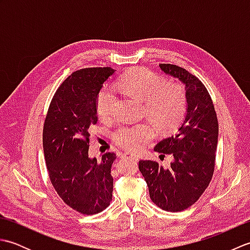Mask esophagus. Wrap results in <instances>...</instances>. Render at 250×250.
Wrapping results in <instances>:
<instances>
[{"mask_svg":"<svg viewBox=\"0 0 250 250\" xmlns=\"http://www.w3.org/2000/svg\"><path fill=\"white\" fill-rule=\"evenodd\" d=\"M122 157L126 159H131V160H135V161L139 160V157H137L135 153H132V152H124L122 153Z\"/></svg>","mask_w":250,"mask_h":250,"instance_id":"34e87169","label":"esophagus"}]
</instances>
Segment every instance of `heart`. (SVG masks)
Listing matches in <instances>:
<instances>
[{
  "instance_id": "b5f03b06",
  "label": "heart",
  "mask_w": 250,
  "mask_h": 250,
  "mask_svg": "<svg viewBox=\"0 0 250 250\" xmlns=\"http://www.w3.org/2000/svg\"><path fill=\"white\" fill-rule=\"evenodd\" d=\"M119 86L129 97L144 102L145 114L160 133H169L183 121L187 110V95L179 83H167L146 68H133L121 76ZM117 97L109 86H104L97 97V111L101 118L114 115ZM155 135L148 124L125 125L114 134L118 144L131 151L141 150Z\"/></svg>"
}]
</instances>
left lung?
<instances>
[{
  "label": "left lung",
  "mask_w": 250,
  "mask_h": 250,
  "mask_svg": "<svg viewBox=\"0 0 250 250\" xmlns=\"http://www.w3.org/2000/svg\"><path fill=\"white\" fill-rule=\"evenodd\" d=\"M167 75L185 84L187 110L176 134L159 142L155 150L171 155V167L141 160L151 201L167 211H182L199 200L210 183L218 143V120L210 95L203 83L187 70L159 64Z\"/></svg>",
  "instance_id": "left-lung-1"
}]
</instances>
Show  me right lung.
<instances>
[{
    "mask_svg": "<svg viewBox=\"0 0 250 250\" xmlns=\"http://www.w3.org/2000/svg\"><path fill=\"white\" fill-rule=\"evenodd\" d=\"M115 73L111 67H89L72 73L58 88L43 130L44 156L54 188L73 209L93 215L113 198L111 164L116 153L101 161L89 157L90 126L98 121L97 97Z\"/></svg>",
    "mask_w": 250,
    "mask_h": 250,
    "instance_id": "1",
    "label": "right lung"
}]
</instances>
